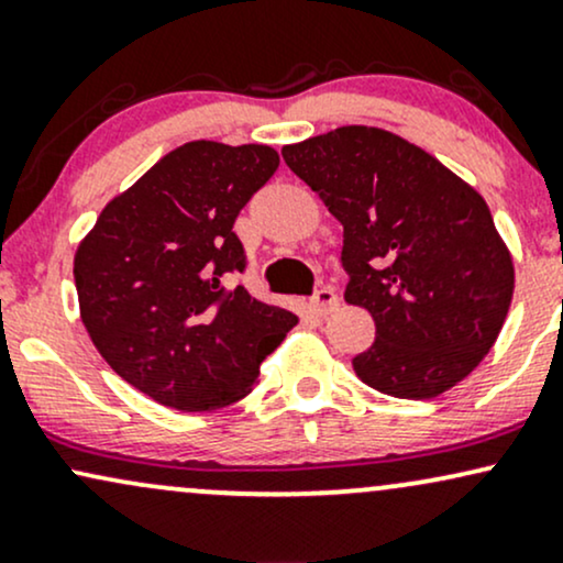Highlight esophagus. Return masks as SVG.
<instances>
[{
  "mask_svg": "<svg viewBox=\"0 0 563 563\" xmlns=\"http://www.w3.org/2000/svg\"><path fill=\"white\" fill-rule=\"evenodd\" d=\"M309 307L314 309L318 314H331L335 307H339V294L331 286H322L314 290V296L309 299Z\"/></svg>",
  "mask_w": 563,
  "mask_h": 563,
  "instance_id": "esophagus-1",
  "label": "esophagus"
}]
</instances>
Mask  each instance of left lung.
<instances>
[{"instance_id":"1","label":"left lung","mask_w":563,"mask_h":563,"mask_svg":"<svg viewBox=\"0 0 563 563\" xmlns=\"http://www.w3.org/2000/svg\"><path fill=\"white\" fill-rule=\"evenodd\" d=\"M283 158L344 224V299L376 322L354 373L399 399L461 384L514 299V260L484 198L378 126H339L286 145Z\"/></svg>"}]
</instances>
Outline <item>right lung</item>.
<instances>
[{"mask_svg":"<svg viewBox=\"0 0 563 563\" xmlns=\"http://www.w3.org/2000/svg\"><path fill=\"white\" fill-rule=\"evenodd\" d=\"M277 164L269 145L185 142L115 196L76 249L89 339L158 405L209 412L238 402L299 322L243 286H222L245 269L235 217Z\"/></svg>","mask_w":563,"mask_h":563,"instance_id":"1","label":"right lung"}]
</instances>
